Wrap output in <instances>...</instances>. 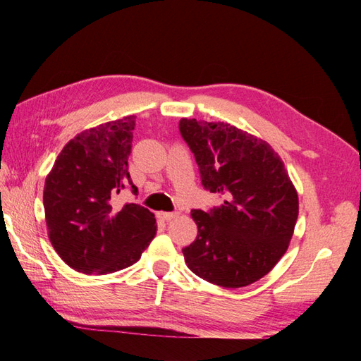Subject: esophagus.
<instances>
[{
  "label": "esophagus",
  "mask_w": 361,
  "mask_h": 361,
  "mask_svg": "<svg viewBox=\"0 0 361 361\" xmlns=\"http://www.w3.org/2000/svg\"><path fill=\"white\" fill-rule=\"evenodd\" d=\"M159 218L164 221H171L174 218H178L176 212H159Z\"/></svg>",
  "instance_id": "34e87169"
}]
</instances>
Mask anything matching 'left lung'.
<instances>
[{
  "label": "left lung",
  "mask_w": 361,
  "mask_h": 361,
  "mask_svg": "<svg viewBox=\"0 0 361 361\" xmlns=\"http://www.w3.org/2000/svg\"><path fill=\"white\" fill-rule=\"evenodd\" d=\"M202 183L223 195L209 212L191 211L199 233L182 250L195 276L221 288L260 280L286 253L298 218V192L267 141L224 122L180 118Z\"/></svg>",
  "instance_id": "left-lung-1"
}]
</instances>
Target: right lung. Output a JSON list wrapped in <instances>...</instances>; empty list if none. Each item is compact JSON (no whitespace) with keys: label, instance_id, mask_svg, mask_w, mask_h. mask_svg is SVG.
I'll use <instances>...</instances> for the list:
<instances>
[{"label":"right lung","instance_id":"add662e5","mask_svg":"<svg viewBox=\"0 0 361 361\" xmlns=\"http://www.w3.org/2000/svg\"><path fill=\"white\" fill-rule=\"evenodd\" d=\"M135 116L85 129L63 147L43 188L49 241L66 264L84 274H110L134 265L157 235L146 207L113 206L130 185L128 158Z\"/></svg>","mask_w":361,"mask_h":361}]
</instances>
